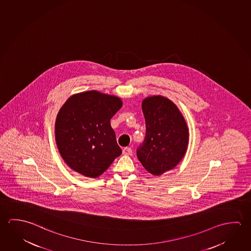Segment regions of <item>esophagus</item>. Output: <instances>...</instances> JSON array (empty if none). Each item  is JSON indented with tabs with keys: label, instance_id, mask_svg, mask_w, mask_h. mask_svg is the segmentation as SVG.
<instances>
[{
	"label": "esophagus",
	"instance_id": "obj_1",
	"mask_svg": "<svg viewBox=\"0 0 251 251\" xmlns=\"http://www.w3.org/2000/svg\"><path fill=\"white\" fill-rule=\"evenodd\" d=\"M123 154H124V155H126V156H129V155H131V149L127 148V147H126V148H124V150H123Z\"/></svg>",
	"mask_w": 251,
	"mask_h": 251
}]
</instances>
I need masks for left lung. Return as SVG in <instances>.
Segmentation results:
<instances>
[{
	"mask_svg": "<svg viewBox=\"0 0 251 251\" xmlns=\"http://www.w3.org/2000/svg\"><path fill=\"white\" fill-rule=\"evenodd\" d=\"M146 134L136 155L154 176L175 168L185 156L189 131L184 116L174 103L162 95L143 100Z\"/></svg>",
	"mask_w": 251,
	"mask_h": 251,
	"instance_id": "1",
	"label": "left lung"
}]
</instances>
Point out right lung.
Returning a JSON list of instances; mask_svg holds the SVG:
<instances>
[{
    "label": "right lung",
    "mask_w": 251,
    "mask_h": 251,
    "mask_svg": "<svg viewBox=\"0 0 251 251\" xmlns=\"http://www.w3.org/2000/svg\"><path fill=\"white\" fill-rule=\"evenodd\" d=\"M123 106L115 95L91 90L72 95L55 123V139L62 158L74 172L99 177L122 150L110 119Z\"/></svg>",
    "instance_id": "1"
}]
</instances>
